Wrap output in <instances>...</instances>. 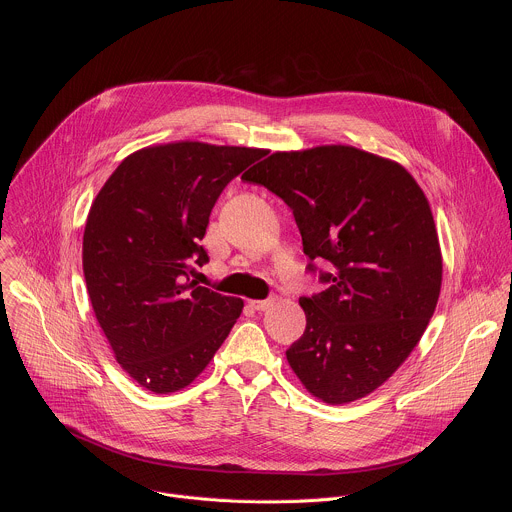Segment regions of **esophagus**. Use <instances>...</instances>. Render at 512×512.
I'll use <instances>...</instances> for the list:
<instances>
[{"label":"esophagus","instance_id":"1","mask_svg":"<svg viewBox=\"0 0 512 512\" xmlns=\"http://www.w3.org/2000/svg\"><path fill=\"white\" fill-rule=\"evenodd\" d=\"M275 302H277L275 298H269V300H251L249 304H251V308L257 310V312H265V310H269Z\"/></svg>","mask_w":512,"mask_h":512}]
</instances>
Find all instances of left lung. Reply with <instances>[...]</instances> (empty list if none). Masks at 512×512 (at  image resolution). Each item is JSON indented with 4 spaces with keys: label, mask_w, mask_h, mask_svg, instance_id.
I'll use <instances>...</instances> for the list:
<instances>
[{
    "label": "left lung",
    "mask_w": 512,
    "mask_h": 512,
    "mask_svg": "<svg viewBox=\"0 0 512 512\" xmlns=\"http://www.w3.org/2000/svg\"><path fill=\"white\" fill-rule=\"evenodd\" d=\"M296 216L328 287L302 298L306 330L285 352L324 403L371 395L407 360L435 312L442 249L431 206L397 162L352 145L275 152L243 174ZM312 267V265H310Z\"/></svg>",
    "instance_id": "left-lung-1"
}]
</instances>
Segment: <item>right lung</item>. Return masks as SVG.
Segmentation results:
<instances>
[{
  "label": "right lung",
  "instance_id": "right-lung-1",
  "mask_svg": "<svg viewBox=\"0 0 512 512\" xmlns=\"http://www.w3.org/2000/svg\"><path fill=\"white\" fill-rule=\"evenodd\" d=\"M267 150L172 141L129 154L95 196L83 271L121 369L156 395L188 387L243 312L241 298L190 281L223 188Z\"/></svg>",
  "mask_w": 512,
  "mask_h": 512
}]
</instances>
